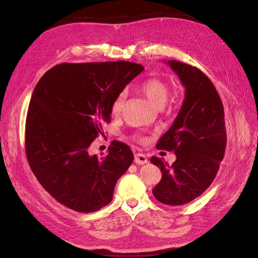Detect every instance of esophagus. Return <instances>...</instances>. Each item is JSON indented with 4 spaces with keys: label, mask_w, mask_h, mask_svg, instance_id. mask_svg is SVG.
<instances>
[{
    "label": "esophagus",
    "mask_w": 258,
    "mask_h": 258,
    "mask_svg": "<svg viewBox=\"0 0 258 258\" xmlns=\"http://www.w3.org/2000/svg\"><path fill=\"white\" fill-rule=\"evenodd\" d=\"M147 161L148 160H147L146 156L144 154H141V153L136 154V156H135V162L138 163V165H145V163H147Z\"/></svg>",
    "instance_id": "esophagus-1"
}]
</instances>
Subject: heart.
Returning a JSON list of instances; mask_svg holds the SVG:
<instances>
[{
  "label": "heart",
  "instance_id": "heart-1",
  "mask_svg": "<svg viewBox=\"0 0 258 258\" xmlns=\"http://www.w3.org/2000/svg\"><path fill=\"white\" fill-rule=\"evenodd\" d=\"M140 90L156 108H160L165 105L169 97V84L158 77H152L144 81L140 86ZM124 99H126V93L120 92L113 101L111 112L114 116H118L121 113ZM135 139L140 142L144 141V138L139 136H136Z\"/></svg>",
  "mask_w": 258,
  "mask_h": 258
}]
</instances>
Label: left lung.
Instances as JSON below:
<instances>
[{
  "label": "left lung",
  "instance_id": "left-lung-1",
  "mask_svg": "<svg viewBox=\"0 0 258 258\" xmlns=\"http://www.w3.org/2000/svg\"><path fill=\"white\" fill-rule=\"evenodd\" d=\"M167 63L185 87V98L172 126L156 146L173 151L175 161L170 166L161 158H151L162 174L153 194L162 204L182 206L199 197L213 182L227 138L222 100L209 77L181 61Z\"/></svg>",
  "mask_w": 258,
  "mask_h": 258
}]
</instances>
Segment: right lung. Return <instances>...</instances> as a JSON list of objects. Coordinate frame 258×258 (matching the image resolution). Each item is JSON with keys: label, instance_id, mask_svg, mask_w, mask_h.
Here are the masks:
<instances>
[{"label": "right lung", "instance_id": "right-lung-1", "mask_svg": "<svg viewBox=\"0 0 258 258\" xmlns=\"http://www.w3.org/2000/svg\"><path fill=\"white\" fill-rule=\"evenodd\" d=\"M144 70L128 61L61 63L36 84L26 120V154L45 190L76 212L107 206L115 185L134 161L124 143L107 155L89 147L111 121L115 98Z\"/></svg>", "mask_w": 258, "mask_h": 258}]
</instances>
